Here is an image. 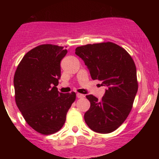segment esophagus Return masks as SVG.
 I'll list each match as a JSON object with an SVG mask.
<instances>
[{
	"label": "esophagus",
	"mask_w": 159,
	"mask_h": 159,
	"mask_svg": "<svg viewBox=\"0 0 159 159\" xmlns=\"http://www.w3.org/2000/svg\"><path fill=\"white\" fill-rule=\"evenodd\" d=\"M76 95L78 98H84V94H80V93H77Z\"/></svg>",
	"instance_id": "34e87169"
}]
</instances>
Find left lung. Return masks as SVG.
<instances>
[{
  "mask_svg": "<svg viewBox=\"0 0 159 159\" xmlns=\"http://www.w3.org/2000/svg\"><path fill=\"white\" fill-rule=\"evenodd\" d=\"M75 54L84 61L91 78L106 87L101 100L92 94L86 95L91 106L84 114V121L95 132H112L129 116L137 94L134 61L123 48L112 42L78 47Z\"/></svg>",
  "mask_w": 159,
  "mask_h": 159,
  "instance_id": "1",
  "label": "left lung"
}]
</instances>
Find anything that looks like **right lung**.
<instances>
[{
	"instance_id": "right-lung-1",
	"label": "right lung",
	"mask_w": 159,
	"mask_h": 159,
	"mask_svg": "<svg viewBox=\"0 0 159 159\" xmlns=\"http://www.w3.org/2000/svg\"><path fill=\"white\" fill-rule=\"evenodd\" d=\"M67 53L63 47L41 44L24 56L14 74L17 108L30 127L42 134L61 129L76 98L74 91L63 94L57 89L61 61Z\"/></svg>"
}]
</instances>
